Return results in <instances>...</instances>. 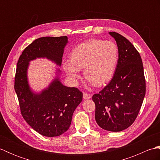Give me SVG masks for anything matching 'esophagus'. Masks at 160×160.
I'll return each mask as SVG.
<instances>
[{"label": "esophagus", "mask_w": 160, "mask_h": 160, "mask_svg": "<svg viewBox=\"0 0 160 160\" xmlns=\"http://www.w3.org/2000/svg\"><path fill=\"white\" fill-rule=\"evenodd\" d=\"M91 94H88V93H83V98L84 100H87V99H90V98H91Z\"/></svg>", "instance_id": "1"}]
</instances>
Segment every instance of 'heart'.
Segmentation results:
<instances>
[{"mask_svg":"<svg viewBox=\"0 0 160 160\" xmlns=\"http://www.w3.org/2000/svg\"><path fill=\"white\" fill-rule=\"evenodd\" d=\"M119 51L111 40L91 39L75 47L71 51V60H64L63 69L67 75L76 81L80 70L91 83L100 87L112 79L116 71Z\"/></svg>","mask_w":160,"mask_h":160,"instance_id":"obj_1","label":"heart"}]
</instances>
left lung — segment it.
Segmentation results:
<instances>
[{"label": "left lung", "instance_id": "obj_1", "mask_svg": "<svg viewBox=\"0 0 160 160\" xmlns=\"http://www.w3.org/2000/svg\"><path fill=\"white\" fill-rule=\"evenodd\" d=\"M116 41L119 59L111 82L94 94L95 118L104 130L118 132L133 123L146 93L144 67L140 53L132 44L116 32H109Z\"/></svg>", "mask_w": 160, "mask_h": 160}]
</instances>
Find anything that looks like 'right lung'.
<instances>
[{"label":"right lung","instance_id":"obj_1","mask_svg":"<svg viewBox=\"0 0 160 160\" xmlns=\"http://www.w3.org/2000/svg\"><path fill=\"white\" fill-rule=\"evenodd\" d=\"M67 42V36L36 39L24 49L17 63L14 89L21 114L30 127L43 136H59L69 129L73 112L82 102V93L77 88L63 85L58 76L59 69L48 87L40 93L33 92L28 78L29 62L45 58L61 66Z\"/></svg>","mask_w":160,"mask_h":160}]
</instances>
